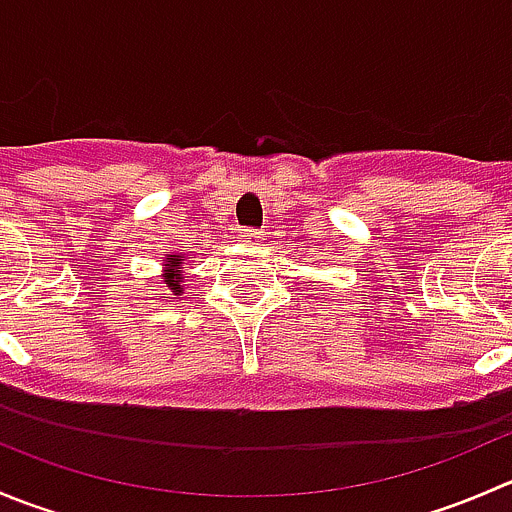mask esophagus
Wrapping results in <instances>:
<instances>
[{"instance_id":"esophagus-1","label":"esophagus","mask_w":512,"mask_h":512,"mask_svg":"<svg viewBox=\"0 0 512 512\" xmlns=\"http://www.w3.org/2000/svg\"><path fill=\"white\" fill-rule=\"evenodd\" d=\"M240 240H245V242H262V232L260 230H252V227H245V230H240Z\"/></svg>"}]
</instances>
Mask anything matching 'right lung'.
I'll return each instance as SVG.
<instances>
[{"mask_svg": "<svg viewBox=\"0 0 512 512\" xmlns=\"http://www.w3.org/2000/svg\"><path fill=\"white\" fill-rule=\"evenodd\" d=\"M180 272H183V262H180V255H168L165 257V285L173 289L175 294L183 292V287H180Z\"/></svg>", "mask_w": 512, "mask_h": 512, "instance_id": "1", "label": "right lung"}]
</instances>
